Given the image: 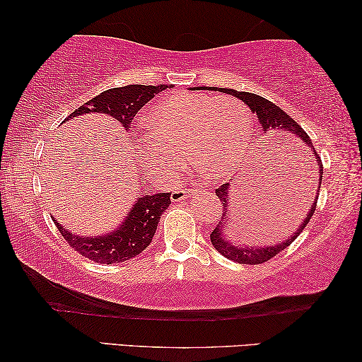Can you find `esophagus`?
<instances>
[{
  "mask_svg": "<svg viewBox=\"0 0 362 362\" xmlns=\"http://www.w3.org/2000/svg\"><path fill=\"white\" fill-rule=\"evenodd\" d=\"M194 194H195V191H192V189L175 187L173 191H171V200H173V202H180V200H186L187 197H191V195H194Z\"/></svg>",
  "mask_w": 362,
  "mask_h": 362,
  "instance_id": "obj_1",
  "label": "esophagus"
}]
</instances>
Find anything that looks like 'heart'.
<instances>
[{"label": "heart", "mask_w": 362, "mask_h": 362, "mask_svg": "<svg viewBox=\"0 0 362 362\" xmlns=\"http://www.w3.org/2000/svg\"><path fill=\"white\" fill-rule=\"evenodd\" d=\"M152 136L141 142L139 162L156 177H168L187 163L209 176L228 173L242 162L252 139V114L233 96L210 99L176 93L149 114Z\"/></svg>", "instance_id": "heart-1"}]
</instances>
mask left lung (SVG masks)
<instances>
[{"label":"left lung","instance_id":"8db88e82","mask_svg":"<svg viewBox=\"0 0 362 362\" xmlns=\"http://www.w3.org/2000/svg\"><path fill=\"white\" fill-rule=\"evenodd\" d=\"M210 90H215V88H210ZM218 91L221 93H228L230 96H235L237 99L244 100V103L250 107V110L253 114L258 115V120L262 123V128L264 133L268 132H277L282 136H290V138H300L303 139L305 144L308 147H311L313 151V158L316 160L317 163V175L319 180L316 182V192H310L306 194L303 191V195L300 199L297 200V209L293 206V215H288V218H286V228L287 234H286V240L279 242V244L271 245V247H244V245H237L235 242H233L229 235V192H230V182H226L216 189V195L218 199L221 200L223 204V218H220V223L216 224L213 233L210 234V240L213 247L216 248L218 252L224 257H228L233 262H237L240 264H262L268 259L274 258L277 253H281L284 248H287L292 242L297 239V237L301 234V230L306 228V224L310 223L311 216L315 215V210L317 206V195H319V189H321V182H322V162L319 153L316 152V147L313 146V142L310 139V136L306 134V132L301 128L297 122L293 120L292 117L287 115L281 107H277L276 104H272L271 100L264 99L258 94L253 93H245V91H235V90H229V88H220ZM310 186V185H308ZM301 203V206L298 204ZM293 218H290L289 216Z\"/></svg>","mask_w":362,"mask_h":362}]
</instances>
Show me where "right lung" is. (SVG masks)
<instances>
[{"label":"right lung","instance_id":"add662e5","mask_svg":"<svg viewBox=\"0 0 362 362\" xmlns=\"http://www.w3.org/2000/svg\"><path fill=\"white\" fill-rule=\"evenodd\" d=\"M165 85L146 86V85H128L122 88H112L99 96L88 100L85 105L72 112L65 120L72 117H80L91 112H100L117 118L127 129L132 125V120L138 114L142 105L149 103L157 93L165 90ZM168 192L139 195L133 210L129 211L127 220L117 228L114 233L98 237H81L69 233L56 221L59 233L65 242L78 252L81 257L91 259L94 263L112 264L123 263L134 258L146 250L152 242V237L157 230V224L162 213L171 204Z\"/></svg>","mask_w":362,"mask_h":362}]
</instances>
